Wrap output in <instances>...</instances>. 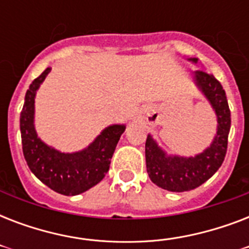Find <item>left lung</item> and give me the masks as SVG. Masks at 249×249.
Returning <instances> with one entry per match:
<instances>
[{
	"label": "left lung",
	"instance_id": "obj_1",
	"mask_svg": "<svg viewBox=\"0 0 249 249\" xmlns=\"http://www.w3.org/2000/svg\"><path fill=\"white\" fill-rule=\"evenodd\" d=\"M190 60L196 62L197 59L194 58ZM195 81L217 113L218 129L211 147L194 158L166 156L151 136L146 140L148 177L159 187L174 193L189 191L203 185L218 170L228 151L231 119L225 90L214 76L200 70L195 72Z\"/></svg>",
	"mask_w": 249,
	"mask_h": 249
}]
</instances>
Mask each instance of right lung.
<instances>
[{
	"mask_svg": "<svg viewBox=\"0 0 249 249\" xmlns=\"http://www.w3.org/2000/svg\"><path fill=\"white\" fill-rule=\"evenodd\" d=\"M49 72L50 68H46L33 80L25 93L24 106L20 112L21 146L24 159L32 173L52 190L71 196L84 193L103 179L125 126H108L89 147L75 154H64L49 147L37 137L33 126L36 90Z\"/></svg>",
	"mask_w": 249,
	"mask_h": 249,
	"instance_id": "1",
	"label": "right lung"
}]
</instances>
